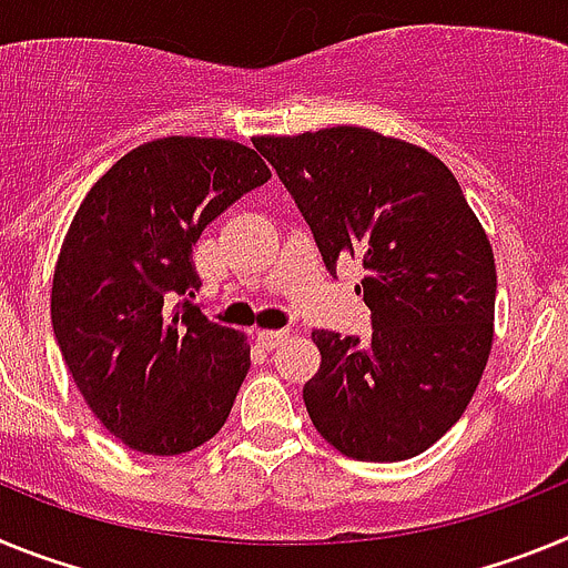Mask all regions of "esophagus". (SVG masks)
I'll list each match as a JSON object with an SVG mask.
<instances>
[{"mask_svg": "<svg viewBox=\"0 0 568 568\" xmlns=\"http://www.w3.org/2000/svg\"><path fill=\"white\" fill-rule=\"evenodd\" d=\"M290 338V329H261L258 333V344L267 346V349H275L278 344Z\"/></svg>", "mask_w": 568, "mask_h": 568, "instance_id": "obj_1", "label": "esophagus"}]
</instances>
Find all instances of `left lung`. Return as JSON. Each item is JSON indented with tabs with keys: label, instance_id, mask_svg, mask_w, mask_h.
<instances>
[{
	"label": "left lung",
	"instance_id": "left-lung-1",
	"mask_svg": "<svg viewBox=\"0 0 568 568\" xmlns=\"http://www.w3.org/2000/svg\"><path fill=\"white\" fill-rule=\"evenodd\" d=\"M333 273L366 270L373 335L313 329L304 384L315 429L341 455L393 464L420 455L464 415L495 338V255L453 170L369 128L255 135Z\"/></svg>",
	"mask_w": 568,
	"mask_h": 568
}]
</instances>
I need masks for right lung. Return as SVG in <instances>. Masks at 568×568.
<instances>
[{
	"mask_svg": "<svg viewBox=\"0 0 568 568\" xmlns=\"http://www.w3.org/2000/svg\"><path fill=\"white\" fill-rule=\"evenodd\" d=\"M270 175L247 144L168 135L122 155L70 222L50 290L53 333L93 415L135 453H190L233 409L247 335L175 298L202 287V230Z\"/></svg>",
	"mask_w": 568,
	"mask_h": 568,
	"instance_id": "add662e5",
	"label": "right lung"
}]
</instances>
